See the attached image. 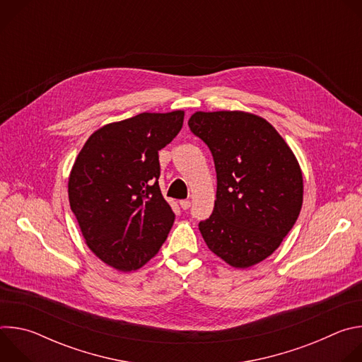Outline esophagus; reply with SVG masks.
<instances>
[{
  "mask_svg": "<svg viewBox=\"0 0 362 362\" xmlns=\"http://www.w3.org/2000/svg\"><path fill=\"white\" fill-rule=\"evenodd\" d=\"M180 208L183 211H187L190 208V202L189 200H180Z\"/></svg>",
  "mask_w": 362,
  "mask_h": 362,
  "instance_id": "esophagus-1",
  "label": "esophagus"
}]
</instances>
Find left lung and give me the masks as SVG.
Listing matches in <instances>:
<instances>
[{
	"label": "left lung",
	"mask_w": 362,
	"mask_h": 362,
	"mask_svg": "<svg viewBox=\"0 0 362 362\" xmlns=\"http://www.w3.org/2000/svg\"><path fill=\"white\" fill-rule=\"evenodd\" d=\"M212 151L214 214L199 223L208 247L228 265L262 262L295 225L303 179L293 151L265 119L239 110L196 112L187 122Z\"/></svg>",
	"instance_id": "8db88e82"
}]
</instances>
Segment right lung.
<instances>
[{"instance_id":"add662e5","label":"right lung","mask_w":362,"mask_h":362,"mask_svg":"<svg viewBox=\"0 0 362 362\" xmlns=\"http://www.w3.org/2000/svg\"><path fill=\"white\" fill-rule=\"evenodd\" d=\"M185 112L140 113L95 130L69 177L70 208L88 249L132 272L156 256L175 214L159 187V150L183 126Z\"/></svg>"}]
</instances>
